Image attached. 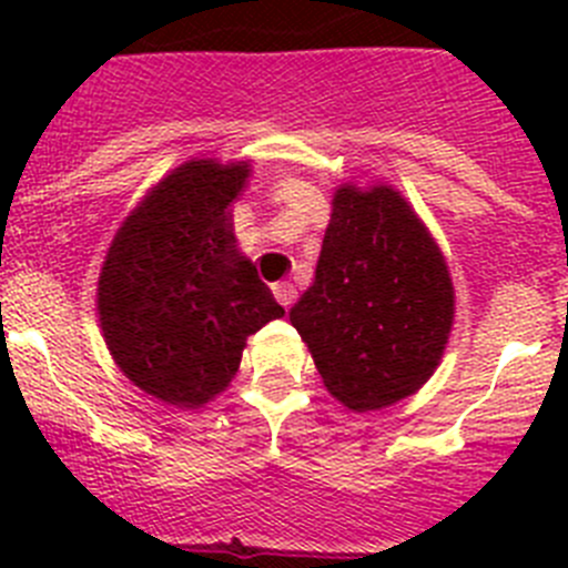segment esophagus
I'll return each mask as SVG.
<instances>
[{"instance_id": "obj_1", "label": "esophagus", "mask_w": 568, "mask_h": 568, "mask_svg": "<svg viewBox=\"0 0 568 568\" xmlns=\"http://www.w3.org/2000/svg\"><path fill=\"white\" fill-rule=\"evenodd\" d=\"M273 295H275V301H278L281 307L287 310L290 304L295 301V287L290 284V281H281V284H275V287H273Z\"/></svg>"}]
</instances>
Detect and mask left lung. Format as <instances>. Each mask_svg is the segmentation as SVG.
Wrapping results in <instances>:
<instances>
[{
  "label": "left lung",
  "mask_w": 568,
  "mask_h": 568,
  "mask_svg": "<svg viewBox=\"0 0 568 568\" xmlns=\"http://www.w3.org/2000/svg\"><path fill=\"white\" fill-rule=\"evenodd\" d=\"M453 318L446 261L404 195L386 184L335 190L315 278L290 310L329 395L366 413L418 393Z\"/></svg>",
  "instance_id": "obj_1"
}]
</instances>
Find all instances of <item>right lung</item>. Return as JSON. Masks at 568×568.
<instances>
[{
	"mask_svg": "<svg viewBox=\"0 0 568 568\" xmlns=\"http://www.w3.org/2000/svg\"><path fill=\"white\" fill-rule=\"evenodd\" d=\"M247 175V162H184L144 195L104 255V344L119 369L164 404L199 409L224 393L247 335L284 315L230 224L227 207Z\"/></svg>",
	"mask_w": 568,
	"mask_h": 568,
	"instance_id": "obj_1",
	"label": "right lung"
}]
</instances>
